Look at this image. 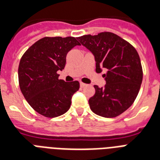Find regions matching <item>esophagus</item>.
<instances>
[{
  "label": "esophagus",
  "mask_w": 160,
  "mask_h": 160,
  "mask_svg": "<svg viewBox=\"0 0 160 160\" xmlns=\"http://www.w3.org/2000/svg\"><path fill=\"white\" fill-rule=\"evenodd\" d=\"M86 86H87V84H85V83L80 82V87H81V88H85Z\"/></svg>",
  "instance_id": "esophagus-1"
}]
</instances>
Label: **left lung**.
<instances>
[{
	"label": "left lung",
	"instance_id": "8db88e82",
	"mask_svg": "<svg viewBox=\"0 0 160 160\" xmlns=\"http://www.w3.org/2000/svg\"><path fill=\"white\" fill-rule=\"evenodd\" d=\"M78 39L94 55L96 72L107 70L103 74L106 84L94 86L90 108L101 117H117L132 105L139 92L143 78L139 55L130 43L109 32Z\"/></svg>",
	"mask_w": 160,
	"mask_h": 160
}]
</instances>
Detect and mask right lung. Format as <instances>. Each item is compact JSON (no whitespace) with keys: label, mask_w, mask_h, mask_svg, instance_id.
Instances as JSON below:
<instances>
[{"label":"right lung","mask_w":160,"mask_h":160,"mask_svg":"<svg viewBox=\"0 0 160 160\" xmlns=\"http://www.w3.org/2000/svg\"><path fill=\"white\" fill-rule=\"evenodd\" d=\"M76 46L80 43L72 37H47L35 42L21 58L18 74L22 94L45 117L55 118L66 113L72 95L78 91V82H64L57 73L64 69L66 55Z\"/></svg>","instance_id":"right-lung-1"}]
</instances>
